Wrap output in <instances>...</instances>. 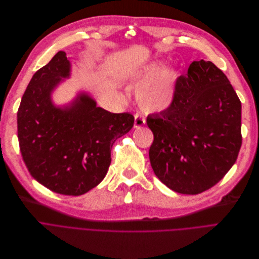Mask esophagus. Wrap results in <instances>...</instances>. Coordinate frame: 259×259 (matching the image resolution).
<instances>
[{
	"instance_id": "esophagus-1",
	"label": "esophagus",
	"mask_w": 259,
	"mask_h": 259,
	"mask_svg": "<svg viewBox=\"0 0 259 259\" xmlns=\"http://www.w3.org/2000/svg\"><path fill=\"white\" fill-rule=\"evenodd\" d=\"M145 124V118L143 117L142 114L140 113H136L135 114V123H134V126L135 127H141Z\"/></svg>"
}]
</instances>
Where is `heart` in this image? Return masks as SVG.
<instances>
[{"label": "heart", "instance_id": "1", "mask_svg": "<svg viewBox=\"0 0 259 259\" xmlns=\"http://www.w3.org/2000/svg\"><path fill=\"white\" fill-rule=\"evenodd\" d=\"M177 78V71L166 69L162 60L147 64L130 76L131 82L140 84L136 91L138 104L150 113L165 112L174 104Z\"/></svg>", "mask_w": 259, "mask_h": 259}]
</instances>
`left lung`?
<instances>
[{"mask_svg": "<svg viewBox=\"0 0 259 259\" xmlns=\"http://www.w3.org/2000/svg\"><path fill=\"white\" fill-rule=\"evenodd\" d=\"M151 165L165 186L196 195L214 187L235 163L241 146V103L211 61H194L177 79L175 102L149 115Z\"/></svg>", "mask_w": 259, "mask_h": 259, "instance_id": "8db88e82", "label": "left lung"}]
</instances>
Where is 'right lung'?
<instances>
[{"mask_svg":"<svg viewBox=\"0 0 259 259\" xmlns=\"http://www.w3.org/2000/svg\"><path fill=\"white\" fill-rule=\"evenodd\" d=\"M70 76V62L59 52L32 76L18 109L20 151L30 175L55 193L79 196L105 177L115 141L131 131L134 116L98 107L88 93L64 106L52 94Z\"/></svg>","mask_w":259,"mask_h":259,"instance_id":"add662e5","label":"right lung"}]
</instances>
